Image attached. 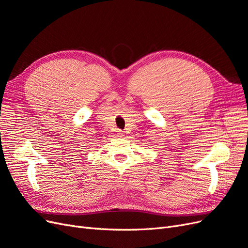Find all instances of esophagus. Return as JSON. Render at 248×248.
<instances>
[{
    "label": "esophagus",
    "instance_id": "obj_1",
    "mask_svg": "<svg viewBox=\"0 0 248 248\" xmlns=\"http://www.w3.org/2000/svg\"><path fill=\"white\" fill-rule=\"evenodd\" d=\"M117 132H118V134H119V137H123V131H122V130H118Z\"/></svg>",
    "mask_w": 248,
    "mask_h": 248
}]
</instances>
